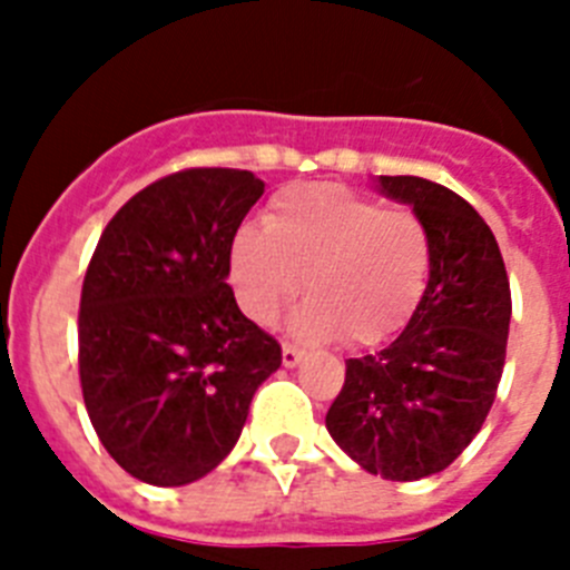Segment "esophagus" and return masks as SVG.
Here are the masks:
<instances>
[{"mask_svg":"<svg viewBox=\"0 0 570 570\" xmlns=\"http://www.w3.org/2000/svg\"><path fill=\"white\" fill-rule=\"evenodd\" d=\"M299 360H302L299 347L291 345V342H285V345H282V365L296 367V365H299Z\"/></svg>","mask_w":570,"mask_h":570,"instance_id":"esophagus-1","label":"esophagus"}]
</instances>
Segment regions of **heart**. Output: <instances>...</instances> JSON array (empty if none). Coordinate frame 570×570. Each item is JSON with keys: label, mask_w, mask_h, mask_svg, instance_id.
I'll list each match as a JSON object with an SVG mask.
<instances>
[{"label": "heart", "mask_w": 570, "mask_h": 570, "mask_svg": "<svg viewBox=\"0 0 570 570\" xmlns=\"http://www.w3.org/2000/svg\"><path fill=\"white\" fill-rule=\"evenodd\" d=\"M228 262L242 311L259 325L305 285L311 299L294 314V334L376 345L425 294L431 236L414 210L385 208L345 185H294L274 196L265 228L236 230Z\"/></svg>", "instance_id": "heart-1"}]
</instances>
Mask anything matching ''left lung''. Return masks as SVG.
I'll return each instance as SVG.
<instances>
[{"label": "left lung", "mask_w": 570, "mask_h": 570, "mask_svg": "<svg viewBox=\"0 0 570 570\" xmlns=\"http://www.w3.org/2000/svg\"><path fill=\"white\" fill-rule=\"evenodd\" d=\"M431 236V274L405 331L345 362L325 425L367 473L414 482L445 471L480 434L505 367L511 285L491 228L460 194L422 176H380Z\"/></svg>", "instance_id": "8db88e82"}]
</instances>
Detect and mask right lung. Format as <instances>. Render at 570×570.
<instances>
[{
	"instance_id": "obj_1",
	"label": "right lung",
	"mask_w": 570,
	"mask_h": 570,
	"mask_svg": "<svg viewBox=\"0 0 570 570\" xmlns=\"http://www.w3.org/2000/svg\"><path fill=\"white\" fill-rule=\"evenodd\" d=\"M265 183L188 168L130 196L99 236L79 302L90 425L130 476L159 488L214 471L282 347L242 314L228 248Z\"/></svg>"
}]
</instances>
